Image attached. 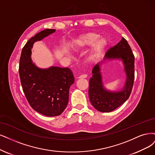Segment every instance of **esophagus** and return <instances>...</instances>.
<instances>
[{"mask_svg": "<svg viewBox=\"0 0 155 155\" xmlns=\"http://www.w3.org/2000/svg\"><path fill=\"white\" fill-rule=\"evenodd\" d=\"M87 77V74H81L78 77V78H85Z\"/></svg>", "mask_w": 155, "mask_h": 155, "instance_id": "1", "label": "esophagus"}]
</instances>
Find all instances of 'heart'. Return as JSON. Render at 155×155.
Wrapping results in <instances>:
<instances>
[{
  "mask_svg": "<svg viewBox=\"0 0 155 155\" xmlns=\"http://www.w3.org/2000/svg\"><path fill=\"white\" fill-rule=\"evenodd\" d=\"M108 45L106 37L100 36L96 32H87L79 36L74 40L71 48L74 51H80L86 49L91 45L88 58L90 61L96 59L103 52Z\"/></svg>",
  "mask_w": 155,
  "mask_h": 155,
  "instance_id": "heart-1",
  "label": "heart"
}]
</instances>
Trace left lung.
I'll list each match as a JSON object with an SVG mask.
<instances>
[{
    "label": "left lung",
    "mask_w": 155,
    "mask_h": 155,
    "mask_svg": "<svg viewBox=\"0 0 155 155\" xmlns=\"http://www.w3.org/2000/svg\"><path fill=\"white\" fill-rule=\"evenodd\" d=\"M120 60L123 62L126 74L124 87L118 91L108 90L102 82L101 65L105 61ZM135 57L127 41L124 38L116 46L107 51L104 61L96 64L89 80V97L92 105L101 112L114 110L127 101L131 94L134 82Z\"/></svg>",
    "instance_id": "8db88e82"
}]
</instances>
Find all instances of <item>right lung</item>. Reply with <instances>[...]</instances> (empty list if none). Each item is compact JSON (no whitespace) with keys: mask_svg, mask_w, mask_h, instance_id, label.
Listing matches in <instances>:
<instances>
[{"mask_svg":"<svg viewBox=\"0 0 155 155\" xmlns=\"http://www.w3.org/2000/svg\"><path fill=\"white\" fill-rule=\"evenodd\" d=\"M55 32V29H45L28 40L22 49L19 65L22 89L28 104L34 110L48 117L59 116L65 110L69 90L74 82L68 68H40L32 61L34 43Z\"/></svg>","mask_w":155,"mask_h":155,"instance_id":"1","label":"right lung"}]
</instances>
